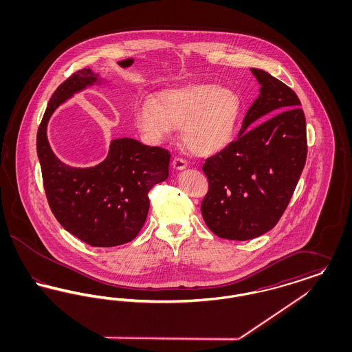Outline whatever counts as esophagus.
Wrapping results in <instances>:
<instances>
[{
	"label": "esophagus",
	"instance_id": "obj_1",
	"mask_svg": "<svg viewBox=\"0 0 352 352\" xmlns=\"http://www.w3.org/2000/svg\"><path fill=\"white\" fill-rule=\"evenodd\" d=\"M173 168H175V170H184V168H187V162L184 161V158H179V157H175L174 160H173Z\"/></svg>",
	"mask_w": 352,
	"mask_h": 352
}]
</instances>
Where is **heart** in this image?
<instances>
[{"instance_id":"obj_1","label":"heart","mask_w":352,"mask_h":352,"mask_svg":"<svg viewBox=\"0 0 352 352\" xmlns=\"http://www.w3.org/2000/svg\"><path fill=\"white\" fill-rule=\"evenodd\" d=\"M241 101L219 84H194L162 92L155 104L142 99L135 104L140 132L153 144L168 141L182 129L184 148L198 157H211L234 142Z\"/></svg>"}]
</instances>
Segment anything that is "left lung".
<instances>
[{"label": "left lung", "mask_w": 352, "mask_h": 352, "mask_svg": "<svg viewBox=\"0 0 352 352\" xmlns=\"http://www.w3.org/2000/svg\"><path fill=\"white\" fill-rule=\"evenodd\" d=\"M260 95L237 140L203 165L208 192L201 210L207 227L227 240H251L283 217L306 162V121L296 92L251 68ZM261 124H258V122Z\"/></svg>", "instance_id": "1"}]
</instances>
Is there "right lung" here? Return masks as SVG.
I'll use <instances>...</instances> for the list:
<instances>
[{
	"mask_svg": "<svg viewBox=\"0 0 352 352\" xmlns=\"http://www.w3.org/2000/svg\"><path fill=\"white\" fill-rule=\"evenodd\" d=\"M107 84L83 68L52 94L36 134L43 186L54 217L69 234L92 247H116L141 231L154 184L166 181L170 154L122 137L111 141L107 158L92 168H72L51 149L47 124L55 109L91 85Z\"/></svg>",
	"mask_w": 352,
	"mask_h": 352,
	"instance_id": "right-lung-1",
	"label": "right lung"
}]
</instances>
